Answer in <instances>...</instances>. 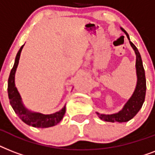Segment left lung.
Returning a JSON list of instances; mask_svg holds the SVG:
<instances>
[{
	"label": "left lung",
	"mask_w": 155,
	"mask_h": 155,
	"mask_svg": "<svg viewBox=\"0 0 155 155\" xmlns=\"http://www.w3.org/2000/svg\"><path fill=\"white\" fill-rule=\"evenodd\" d=\"M121 30L130 40L127 32L122 28H121ZM130 43L136 54V70H137V86H136V89H135L131 98L128 101L127 103L124 106V108H122V110H120L119 113L111 114V115L100 114L99 113H97L98 117L101 120L108 121V122H126V121H129L133 117H134V116L139 112L145 101L146 91H147V81H146L145 70L143 65H142V58H141V54H140L138 50L135 47V45L130 41Z\"/></svg>",
	"instance_id": "1"
}]
</instances>
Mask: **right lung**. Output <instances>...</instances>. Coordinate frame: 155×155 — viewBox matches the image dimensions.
<instances>
[{
  "label": "right lung",
  "mask_w": 155,
  "mask_h": 155,
  "mask_svg": "<svg viewBox=\"0 0 155 155\" xmlns=\"http://www.w3.org/2000/svg\"><path fill=\"white\" fill-rule=\"evenodd\" d=\"M23 47H24V45L21 46V47L18 51V54H17L14 65H13V68L11 70L9 77H8V95L9 103H10L11 106L13 108L16 114L26 125H31L33 127L36 128L51 127V126L57 125L63 119V116H64L66 112L65 106L60 111L56 112L53 114H49V115H44V114L38 113H31L23 106L22 103H21V100L20 94H19V92H18V90L15 87L14 76H15L16 69L18 68L21 52Z\"/></svg>",
  "instance_id": "right-lung-1"
}]
</instances>
